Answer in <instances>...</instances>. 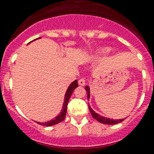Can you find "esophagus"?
I'll return each mask as SVG.
<instances>
[{"label":"esophagus","instance_id":"esophagus-1","mask_svg":"<svg viewBox=\"0 0 154 154\" xmlns=\"http://www.w3.org/2000/svg\"><path fill=\"white\" fill-rule=\"evenodd\" d=\"M79 86H84L86 84V80H85L84 78H81L79 80Z\"/></svg>","mask_w":154,"mask_h":154}]
</instances>
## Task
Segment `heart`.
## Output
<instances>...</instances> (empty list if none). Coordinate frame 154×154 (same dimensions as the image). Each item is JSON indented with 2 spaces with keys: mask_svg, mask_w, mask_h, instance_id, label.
I'll return each instance as SVG.
<instances>
[{
  "mask_svg": "<svg viewBox=\"0 0 154 154\" xmlns=\"http://www.w3.org/2000/svg\"><path fill=\"white\" fill-rule=\"evenodd\" d=\"M109 51V49H101L97 50V52H95L94 54L91 56V59H97L99 57H101V56L104 55L105 53H106L107 52Z\"/></svg>",
  "mask_w": 154,
  "mask_h": 154,
  "instance_id": "1",
  "label": "heart"
}]
</instances>
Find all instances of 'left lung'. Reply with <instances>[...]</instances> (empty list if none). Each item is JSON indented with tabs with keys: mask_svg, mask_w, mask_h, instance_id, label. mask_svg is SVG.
<instances>
[{
	"mask_svg": "<svg viewBox=\"0 0 154 154\" xmlns=\"http://www.w3.org/2000/svg\"><path fill=\"white\" fill-rule=\"evenodd\" d=\"M85 90L86 91V93H87V98L89 99L90 97V89H89L88 86H86L85 87ZM89 109L91 111V113L92 115V116L94 118L95 120H97V121L101 123V124H119V123H121L122 121H124V119H122V120H112V119H109V118H105L101 116L98 115L95 112L94 110L91 108V106L89 105Z\"/></svg>",
	"mask_w": 154,
	"mask_h": 154,
	"instance_id": "obj_1",
	"label": "left lung"
}]
</instances>
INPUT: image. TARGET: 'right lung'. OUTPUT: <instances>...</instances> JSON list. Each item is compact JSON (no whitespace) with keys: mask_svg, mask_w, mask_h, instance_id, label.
I'll list each match as a JSON object with an SVG mask.
<instances>
[{"mask_svg":"<svg viewBox=\"0 0 154 154\" xmlns=\"http://www.w3.org/2000/svg\"><path fill=\"white\" fill-rule=\"evenodd\" d=\"M76 87H78V82H77V80H75L74 82L70 85L68 89L67 90V91H66L65 97H64V102H63V109H62V112L60 113V115L57 116L54 120H50V121L46 122V123H38V124L43 126H53L55 125V124H59V123L63 121V120H64V118H65L66 112H67V106H68V101H69V98L71 97V95L72 94V93H73V91H74V90Z\"/></svg>","mask_w":154,"mask_h":154,"instance_id":"right-lung-1","label":"right lung"}]
</instances>
